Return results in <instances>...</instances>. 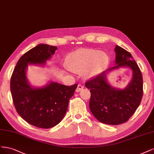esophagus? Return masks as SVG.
<instances>
[{"label": "esophagus", "instance_id": "esophagus-1", "mask_svg": "<svg viewBox=\"0 0 154 154\" xmlns=\"http://www.w3.org/2000/svg\"><path fill=\"white\" fill-rule=\"evenodd\" d=\"M84 88V86L83 85H82V84H79L78 86L76 89V92H79L80 91H81L82 90H83Z\"/></svg>", "mask_w": 154, "mask_h": 154}]
</instances>
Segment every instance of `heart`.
<instances>
[{
    "instance_id": "b5f03b06",
    "label": "heart",
    "mask_w": 154,
    "mask_h": 154,
    "mask_svg": "<svg viewBox=\"0 0 154 154\" xmlns=\"http://www.w3.org/2000/svg\"><path fill=\"white\" fill-rule=\"evenodd\" d=\"M109 61L107 54L91 48L81 49L72 53L68 58L74 71H84L86 77H95L106 68Z\"/></svg>"
}]
</instances>
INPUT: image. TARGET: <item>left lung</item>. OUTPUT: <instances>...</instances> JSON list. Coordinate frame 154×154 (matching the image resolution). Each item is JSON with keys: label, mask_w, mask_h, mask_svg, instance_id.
<instances>
[{"label": "left lung", "mask_w": 154, "mask_h": 154, "mask_svg": "<svg viewBox=\"0 0 154 154\" xmlns=\"http://www.w3.org/2000/svg\"><path fill=\"white\" fill-rule=\"evenodd\" d=\"M116 65L85 83L90 89V109L102 123L116 125L127 122L140 106L143 97V76L130 52L116 46ZM130 67L133 72L131 82L123 90L112 88L106 82V73L121 67Z\"/></svg>", "instance_id": "left-lung-1"}]
</instances>
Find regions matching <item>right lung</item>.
<instances>
[{"mask_svg":"<svg viewBox=\"0 0 154 154\" xmlns=\"http://www.w3.org/2000/svg\"><path fill=\"white\" fill-rule=\"evenodd\" d=\"M56 50V47L46 44L32 48L20 58L11 77L13 102L18 115L28 123L42 128H50L62 120L77 87V84L68 86L51 82L44 87L34 88L29 84L28 64L43 66Z\"/></svg>","mask_w":154,"mask_h":154,"instance_id":"right-lung-1","label":"right lung"}]
</instances>
